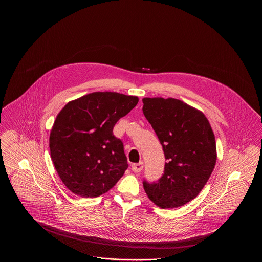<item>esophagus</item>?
<instances>
[{"mask_svg": "<svg viewBox=\"0 0 262 262\" xmlns=\"http://www.w3.org/2000/svg\"><path fill=\"white\" fill-rule=\"evenodd\" d=\"M132 170H133L135 173L141 172V171L143 170V163L140 162V163H138V164H134V165L132 166Z\"/></svg>", "mask_w": 262, "mask_h": 262, "instance_id": "obj_1", "label": "esophagus"}]
</instances>
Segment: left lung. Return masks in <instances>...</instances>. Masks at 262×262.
I'll return each mask as SVG.
<instances>
[{
    "label": "left lung",
    "instance_id": "left-lung-1",
    "mask_svg": "<svg viewBox=\"0 0 262 262\" xmlns=\"http://www.w3.org/2000/svg\"><path fill=\"white\" fill-rule=\"evenodd\" d=\"M143 103V113L167 160L160 180L152 183L144 180V190L163 209L182 206L198 196L213 171L214 134L201 111L179 99L145 97Z\"/></svg>",
    "mask_w": 262,
    "mask_h": 262
}]
</instances>
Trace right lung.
Instances as JSON below:
<instances>
[{
    "label": "right lung",
    "instance_id": "obj_1",
    "mask_svg": "<svg viewBox=\"0 0 262 262\" xmlns=\"http://www.w3.org/2000/svg\"><path fill=\"white\" fill-rule=\"evenodd\" d=\"M138 101L137 96L117 92H93L60 111L51 130L50 150L60 179L71 193L98 197L123 176L127 160L113 128Z\"/></svg>",
    "mask_w": 262,
    "mask_h": 262
}]
</instances>
